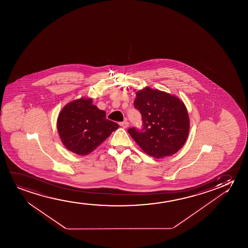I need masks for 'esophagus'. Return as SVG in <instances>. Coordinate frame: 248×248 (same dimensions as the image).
I'll return each instance as SVG.
<instances>
[{
	"label": "esophagus",
	"mask_w": 248,
	"mask_h": 248,
	"mask_svg": "<svg viewBox=\"0 0 248 248\" xmlns=\"http://www.w3.org/2000/svg\"><path fill=\"white\" fill-rule=\"evenodd\" d=\"M119 124H120V126H122L124 129H126V128H128V127H129V122H128L127 120L124 121V122L120 123Z\"/></svg>",
	"instance_id": "obj_1"
}]
</instances>
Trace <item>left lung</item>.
<instances>
[{
    "mask_svg": "<svg viewBox=\"0 0 248 248\" xmlns=\"http://www.w3.org/2000/svg\"><path fill=\"white\" fill-rule=\"evenodd\" d=\"M136 94L134 105L142 116L143 129L130 128L129 135L149 156H173L185 145L190 131L185 103L176 95L148 86Z\"/></svg>",
    "mask_w": 248,
    "mask_h": 248,
    "instance_id": "left-lung-1",
    "label": "left lung"
}]
</instances>
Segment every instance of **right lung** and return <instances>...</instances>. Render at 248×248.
<instances>
[{
  "instance_id": "right-lung-1",
  "label": "right lung",
  "mask_w": 248,
  "mask_h": 248,
  "mask_svg": "<svg viewBox=\"0 0 248 248\" xmlns=\"http://www.w3.org/2000/svg\"><path fill=\"white\" fill-rule=\"evenodd\" d=\"M106 119V112L92 104V98L76 99L59 112L58 134L65 147L80 156L87 155L100 146L119 128Z\"/></svg>"
}]
</instances>
